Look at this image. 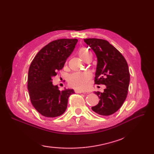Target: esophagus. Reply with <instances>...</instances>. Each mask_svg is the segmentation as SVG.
I'll use <instances>...</instances> for the list:
<instances>
[{
	"label": "esophagus",
	"instance_id": "34e87169",
	"mask_svg": "<svg viewBox=\"0 0 154 154\" xmlns=\"http://www.w3.org/2000/svg\"><path fill=\"white\" fill-rule=\"evenodd\" d=\"M75 92L76 93H83V94H88V92H82V91H75Z\"/></svg>",
	"mask_w": 154,
	"mask_h": 154
}]
</instances>
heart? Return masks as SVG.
<instances>
[{"label":"heart","instance_id":"obj_1","mask_svg":"<svg viewBox=\"0 0 154 154\" xmlns=\"http://www.w3.org/2000/svg\"><path fill=\"white\" fill-rule=\"evenodd\" d=\"M78 55L82 60H85L92 55L91 51L86 48H82L78 51ZM91 78L88 73L76 72L71 74L69 78V84L78 90H83L87 87V83Z\"/></svg>","mask_w":154,"mask_h":154}]
</instances>
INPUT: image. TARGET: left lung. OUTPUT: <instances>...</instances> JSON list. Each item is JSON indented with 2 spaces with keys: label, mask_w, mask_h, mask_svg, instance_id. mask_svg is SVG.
Listing matches in <instances>:
<instances>
[{
  "label": "left lung",
  "mask_w": 154,
  "mask_h": 154,
  "mask_svg": "<svg viewBox=\"0 0 154 154\" xmlns=\"http://www.w3.org/2000/svg\"><path fill=\"white\" fill-rule=\"evenodd\" d=\"M84 42L94 51L97 57L95 83L106 85L103 92H94L100 101L92 110L101 116L112 115L122 106L128 94L130 72L127 62L108 41L87 38Z\"/></svg>",
  "instance_id": "obj_1"
}]
</instances>
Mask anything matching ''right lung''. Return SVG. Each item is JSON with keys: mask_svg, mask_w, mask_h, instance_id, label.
<instances>
[{"mask_svg": "<svg viewBox=\"0 0 154 154\" xmlns=\"http://www.w3.org/2000/svg\"><path fill=\"white\" fill-rule=\"evenodd\" d=\"M78 42L77 39H58L51 42L36 54L28 72L27 89L35 109L47 118L63 114L67 109L68 98L74 91H60L54 85L52 78L61 70Z\"/></svg>", "mask_w": 154, "mask_h": 154, "instance_id": "1", "label": "right lung"}]
</instances>
